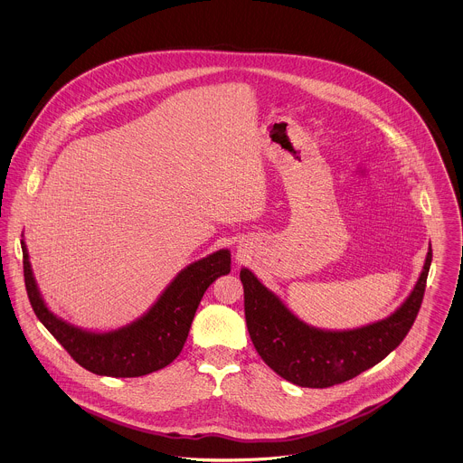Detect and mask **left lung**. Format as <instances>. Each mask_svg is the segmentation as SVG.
<instances>
[{"label": "left lung", "instance_id": "8db88e82", "mask_svg": "<svg viewBox=\"0 0 463 463\" xmlns=\"http://www.w3.org/2000/svg\"><path fill=\"white\" fill-rule=\"evenodd\" d=\"M431 250L420 278L389 319L349 331H323L307 326L265 288L248 269L241 270L244 314L250 336L265 364L287 382L328 389L374 367L402 342L422 305Z\"/></svg>", "mask_w": 463, "mask_h": 463}]
</instances>
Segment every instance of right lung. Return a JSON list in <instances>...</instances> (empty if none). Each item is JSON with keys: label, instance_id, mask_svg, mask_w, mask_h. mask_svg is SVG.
<instances>
[{"label": "right lung", "instance_id": "add662e5", "mask_svg": "<svg viewBox=\"0 0 463 463\" xmlns=\"http://www.w3.org/2000/svg\"><path fill=\"white\" fill-rule=\"evenodd\" d=\"M21 246L24 285L37 319L76 364L112 378H137L169 365L184 349L204 290L215 278L230 272V251H215L184 269L142 319L121 330L90 333L67 325L48 310L32 276L24 242Z\"/></svg>", "mask_w": 463, "mask_h": 463}]
</instances>
